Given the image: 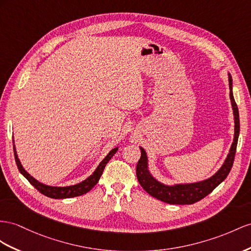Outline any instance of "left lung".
<instances>
[{
    "mask_svg": "<svg viewBox=\"0 0 251 251\" xmlns=\"http://www.w3.org/2000/svg\"><path fill=\"white\" fill-rule=\"evenodd\" d=\"M229 89H230V100L232 104L233 114H234V139L233 143L231 145L230 152L228 153L227 159L225 160V163L215 175L211 178L196 183L189 184H176L170 187L163 183H160L153 178L149 172L147 168V156L145 151L140 147L141 150V158L137 164V178L138 181L147 193L152 197H155L159 201H164L171 204H192L201 201L210 193L213 191L218 184L222 183L231 171L233 165L237 139L240 133V118H239V109H237L236 102L233 98L232 93V77L229 74Z\"/></svg>",
    "mask_w": 251,
    "mask_h": 251,
    "instance_id": "1",
    "label": "left lung"
}]
</instances>
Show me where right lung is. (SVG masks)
<instances>
[{
  "instance_id": "obj_1",
  "label": "right lung",
  "mask_w": 251,
  "mask_h": 251,
  "mask_svg": "<svg viewBox=\"0 0 251 251\" xmlns=\"http://www.w3.org/2000/svg\"><path fill=\"white\" fill-rule=\"evenodd\" d=\"M118 147H115L110 152L108 153L106 158L102 160V161L100 163L98 166V169L95 170L93 174L87 178L86 180H83L80 183H77L74 185H70V187H50V185H46L41 182H38L35 178L31 177L28 173L23 169V166L20 163V160L18 159V155L16 151V147L14 145V152H15V159H16V163L18 166V170L20 171L21 174L27 179L29 183L31 185L39 191L41 194L46 195L50 198H55V199H62V198H71V197H76V196H80L86 194L90 190H91L94 185L99 182L100 178L102 174V171H104L106 164L108 163L109 160H110L115 152L118 151Z\"/></svg>"
}]
</instances>
